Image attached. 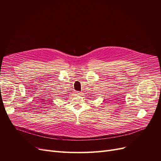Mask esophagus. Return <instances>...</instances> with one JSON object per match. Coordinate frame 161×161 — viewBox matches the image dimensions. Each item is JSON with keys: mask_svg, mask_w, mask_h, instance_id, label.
Wrapping results in <instances>:
<instances>
[{"mask_svg": "<svg viewBox=\"0 0 161 161\" xmlns=\"http://www.w3.org/2000/svg\"><path fill=\"white\" fill-rule=\"evenodd\" d=\"M76 93H77V95H81V92H76Z\"/></svg>", "mask_w": 161, "mask_h": 161, "instance_id": "obj_1", "label": "esophagus"}]
</instances>
